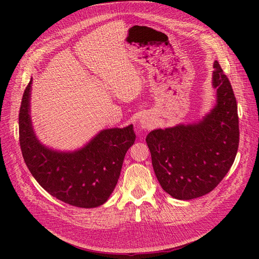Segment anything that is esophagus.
<instances>
[{"label": "esophagus", "instance_id": "esophagus-1", "mask_svg": "<svg viewBox=\"0 0 259 259\" xmlns=\"http://www.w3.org/2000/svg\"><path fill=\"white\" fill-rule=\"evenodd\" d=\"M140 123H142V126H143L144 128H147V127H149V126H151L150 121L147 120V119H143L142 121H140Z\"/></svg>", "mask_w": 259, "mask_h": 259}]
</instances>
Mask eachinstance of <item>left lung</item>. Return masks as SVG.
<instances>
[{
    "mask_svg": "<svg viewBox=\"0 0 259 259\" xmlns=\"http://www.w3.org/2000/svg\"><path fill=\"white\" fill-rule=\"evenodd\" d=\"M217 103L197 124L149 133L146 142L163 190L178 200L205 195L228 173L239 147L237 100L228 77L214 62Z\"/></svg>",
    "mask_w": 259,
    "mask_h": 259,
    "instance_id": "1",
    "label": "left lung"
}]
</instances>
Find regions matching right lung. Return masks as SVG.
<instances>
[{"instance_id": "right-lung-1", "label": "right lung", "mask_w": 259, "mask_h": 259, "mask_svg": "<svg viewBox=\"0 0 259 259\" xmlns=\"http://www.w3.org/2000/svg\"><path fill=\"white\" fill-rule=\"evenodd\" d=\"M23 93L19 110V144L31 174L53 197L67 204L91 208L109 199L119 180L125 153L134 144L133 125L101 131L81 150L57 152L36 139L30 119V91Z\"/></svg>"}]
</instances>
